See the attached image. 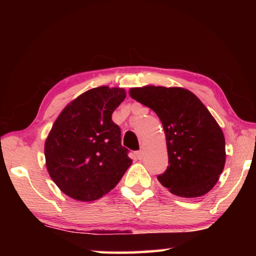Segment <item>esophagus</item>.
<instances>
[{
  "label": "esophagus",
  "mask_w": 256,
  "mask_h": 256,
  "mask_svg": "<svg viewBox=\"0 0 256 256\" xmlns=\"http://www.w3.org/2000/svg\"><path fill=\"white\" fill-rule=\"evenodd\" d=\"M136 157L138 158V159H142L144 157V149H141V150H138V152H136Z\"/></svg>",
  "instance_id": "obj_1"
}]
</instances>
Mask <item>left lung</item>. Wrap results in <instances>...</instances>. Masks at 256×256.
<instances>
[{
    "label": "left lung",
    "mask_w": 256,
    "mask_h": 256,
    "mask_svg": "<svg viewBox=\"0 0 256 256\" xmlns=\"http://www.w3.org/2000/svg\"><path fill=\"white\" fill-rule=\"evenodd\" d=\"M130 96L152 110L166 136L168 167L160 184L182 198H198L214 188L226 162L222 128L190 90L180 86L131 88Z\"/></svg>",
    "instance_id": "left-lung-1"
}]
</instances>
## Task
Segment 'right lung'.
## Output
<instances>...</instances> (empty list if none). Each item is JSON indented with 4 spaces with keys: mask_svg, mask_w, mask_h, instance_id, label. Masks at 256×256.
<instances>
[{
    "mask_svg": "<svg viewBox=\"0 0 256 256\" xmlns=\"http://www.w3.org/2000/svg\"><path fill=\"white\" fill-rule=\"evenodd\" d=\"M126 92L107 86L90 89L68 104L45 141L47 172L74 200H98L118 184L132 164L112 120Z\"/></svg>",
    "mask_w": 256,
    "mask_h": 256,
    "instance_id": "add662e5",
    "label": "right lung"
}]
</instances>
